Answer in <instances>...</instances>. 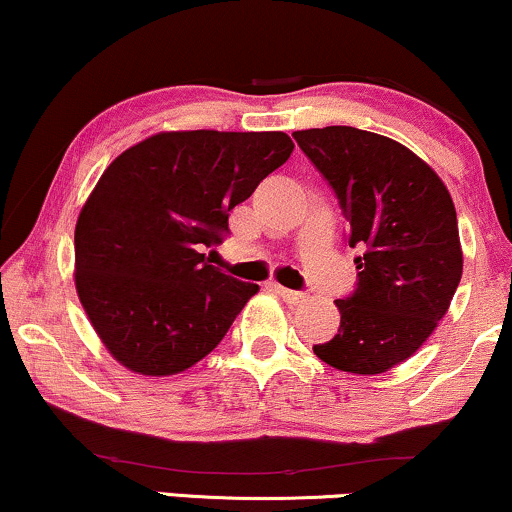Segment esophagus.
<instances>
[{
    "label": "esophagus",
    "mask_w": 512,
    "mask_h": 512,
    "mask_svg": "<svg viewBox=\"0 0 512 512\" xmlns=\"http://www.w3.org/2000/svg\"><path fill=\"white\" fill-rule=\"evenodd\" d=\"M270 289H273L277 296H282V301H287V304H299V301L304 299V294L294 292V289H287V287H280V285H270Z\"/></svg>",
    "instance_id": "34e87169"
}]
</instances>
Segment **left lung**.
<instances>
[{"mask_svg":"<svg viewBox=\"0 0 512 512\" xmlns=\"http://www.w3.org/2000/svg\"><path fill=\"white\" fill-rule=\"evenodd\" d=\"M294 140L337 194L351 223L356 292L320 361L353 375H380L408 361L449 311L463 275L456 206L434 170L377 132L327 125Z\"/></svg>","mask_w":512,"mask_h":512,"instance_id":"1","label":"left lung"}]
</instances>
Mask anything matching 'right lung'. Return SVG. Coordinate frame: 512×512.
<instances>
[{"label": "right lung", "instance_id": "obj_1", "mask_svg": "<svg viewBox=\"0 0 512 512\" xmlns=\"http://www.w3.org/2000/svg\"><path fill=\"white\" fill-rule=\"evenodd\" d=\"M292 151L285 132L173 130L111 161L75 223V289L123 368L178 375L220 344L258 285L201 249Z\"/></svg>", "mask_w": 512, "mask_h": 512}]
</instances>
